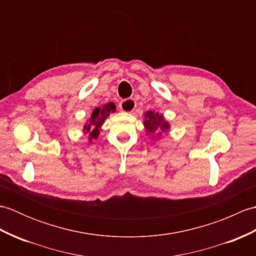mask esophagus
<instances>
[{"mask_svg":"<svg viewBox=\"0 0 256 256\" xmlns=\"http://www.w3.org/2000/svg\"><path fill=\"white\" fill-rule=\"evenodd\" d=\"M135 106H136V103H135L133 99H125L120 103V108H121L123 112H126V113L133 112Z\"/></svg>","mask_w":256,"mask_h":256,"instance_id":"34e87169","label":"esophagus"}]
</instances>
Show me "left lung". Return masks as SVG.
Wrapping results in <instances>:
<instances>
[{
    "mask_svg": "<svg viewBox=\"0 0 256 256\" xmlns=\"http://www.w3.org/2000/svg\"><path fill=\"white\" fill-rule=\"evenodd\" d=\"M144 116L145 131L148 134H150L152 138H154L155 135L160 138L162 136V132L170 131V123L164 118L162 114H160L158 112L155 111H148L144 114Z\"/></svg>",
    "mask_w": 256,
    "mask_h": 256,
    "instance_id": "obj_1",
    "label": "left lung"
}]
</instances>
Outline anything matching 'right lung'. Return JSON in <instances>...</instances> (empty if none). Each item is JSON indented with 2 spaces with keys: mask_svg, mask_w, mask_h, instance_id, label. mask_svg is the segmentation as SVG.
Returning a JSON list of instances; mask_svg holds the SVG:
<instances>
[{
  "mask_svg": "<svg viewBox=\"0 0 256 256\" xmlns=\"http://www.w3.org/2000/svg\"><path fill=\"white\" fill-rule=\"evenodd\" d=\"M116 112V106L114 103H106L101 108H96L94 112L91 113L88 123H86L84 126V132L89 133V140L96 138L98 135L100 134V128L102 124L104 123V120L110 116V113Z\"/></svg>",
  "mask_w": 256,
  "mask_h": 256,
  "instance_id": "obj_1",
  "label": "right lung"
}]
</instances>
